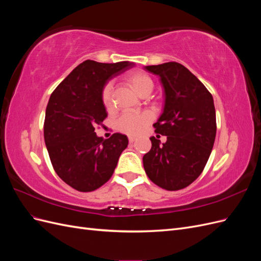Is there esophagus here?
Masks as SVG:
<instances>
[{
    "label": "esophagus",
    "instance_id": "obj_1",
    "mask_svg": "<svg viewBox=\"0 0 261 261\" xmlns=\"http://www.w3.org/2000/svg\"><path fill=\"white\" fill-rule=\"evenodd\" d=\"M128 140H129V143H130V144H134L137 139H136V137H129V138H128Z\"/></svg>",
    "mask_w": 261,
    "mask_h": 261
}]
</instances>
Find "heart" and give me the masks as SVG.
<instances>
[{
  "mask_svg": "<svg viewBox=\"0 0 261 261\" xmlns=\"http://www.w3.org/2000/svg\"><path fill=\"white\" fill-rule=\"evenodd\" d=\"M127 82L130 85L133 90L135 91L138 96H144L147 92H151L153 88V82L150 76L140 70L136 72H132L127 75ZM111 91H112V85L109 83L105 86L103 90H102V102L106 108H110L112 106V99H111ZM152 115L144 112V113H125L116 122V127L118 130L122 133L128 134V135H138L143 132L146 126L151 122Z\"/></svg>",
  "mask_w": 261,
  "mask_h": 261,
  "instance_id": "heart-1",
  "label": "heart"
}]
</instances>
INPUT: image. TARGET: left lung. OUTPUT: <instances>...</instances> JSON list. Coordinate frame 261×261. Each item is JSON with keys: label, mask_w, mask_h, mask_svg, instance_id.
I'll list each match as a JSON object with an SVG mask.
<instances>
[{"label": "left lung", "mask_w": 261, "mask_h": 261, "mask_svg": "<svg viewBox=\"0 0 261 261\" xmlns=\"http://www.w3.org/2000/svg\"><path fill=\"white\" fill-rule=\"evenodd\" d=\"M160 77L164 90L163 112L153 124L167 136L161 145L153 136L151 149L143 158L153 183L167 191L191 185L207 164L215 144L217 123L213 98L194 74L176 62L145 66Z\"/></svg>", "instance_id": "left-lung-1"}]
</instances>
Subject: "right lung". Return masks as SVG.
I'll return each instance as SVG.
<instances>
[{"label":"right lung","instance_id":"add662e5","mask_svg":"<svg viewBox=\"0 0 261 261\" xmlns=\"http://www.w3.org/2000/svg\"><path fill=\"white\" fill-rule=\"evenodd\" d=\"M134 63L87 60L75 67L52 92L45 110L44 141L53 169L67 185L92 192L111 178L127 136L103 139L94 133L108 116L102 90L111 78Z\"/></svg>","mask_w":261,"mask_h":261}]
</instances>
